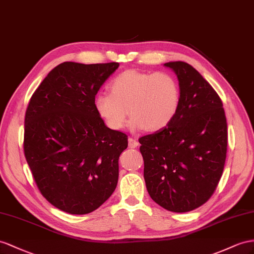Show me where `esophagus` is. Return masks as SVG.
<instances>
[{
    "mask_svg": "<svg viewBox=\"0 0 254 254\" xmlns=\"http://www.w3.org/2000/svg\"><path fill=\"white\" fill-rule=\"evenodd\" d=\"M138 144H139V142L136 138H133V137L128 138V147L129 148H136L138 146Z\"/></svg>",
    "mask_w": 254,
    "mask_h": 254,
    "instance_id": "esophagus-1",
    "label": "esophagus"
}]
</instances>
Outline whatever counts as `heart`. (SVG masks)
Listing matches in <instances>:
<instances>
[{
    "label": "heart",
    "instance_id": "1",
    "mask_svg": "<svg viewBox=\"0 0 254 254\" xmlns=\"http://www.w3.org/2000/svg\"><path fill=\"white\" fill-rule=\"evenodd\" d=\"M109 90L110 93L96 95L94 106L115 131L127 126L129 113L133 129L159 131L170 125L179 109V82L167 71L126 70L110 81Z\"/></svg>",
    "mask_w": 254,
    "mask_h": 254
}]
</instances>
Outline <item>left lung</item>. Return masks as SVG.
I'll return each mask as SVG.
<instances>
[{"label": "left lung", "instance_id": "1", "mask_svg": "<svg viewBox=\"0 0 254 254\" xmlns=\"http://www.w3.org/2000/svg\"><path fill=\"white\" fill-rule=\"evenodd\" d=\"M176 73L179 109L163 129L139 138L150 197L165 209L187 212L205 204L222 176L227 123L220 96L190 64H164Z\"/></svg>", "mask_w": 254, "mask_h": 254}]
</instances>
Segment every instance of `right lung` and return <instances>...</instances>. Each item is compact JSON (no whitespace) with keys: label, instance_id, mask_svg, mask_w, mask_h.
<instances>
[{"label":"right lung","instance_id":"1","mask_svg":"<svg viewBox=\"0 0 254 254\" xmlns=\"http://www.w3.org/2000/svg\"><path fill=\"white\" fill-rule=\"evenodd\" d=\"M118 62H63L49 71L29 102L23 151L43 196L58 209L86 214L115 191L127 135L97 114V91Z\"/></svg>","mask_w":254,"mask_h":254}]
</instances>
